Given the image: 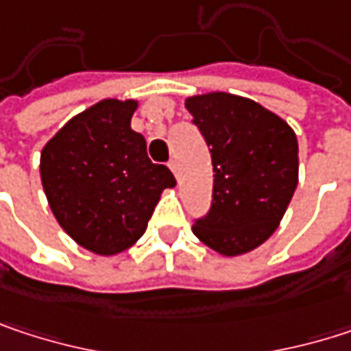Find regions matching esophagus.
Returning a JSON list of instances; mask_svg holds the SVG:
<instances>
[{
    "label": "esophagus",
    "mask_w": 351,
    "mask_h": 351,
    "mask_svg": "<svg viewBox=\"0 0 351 351\" xmlns=\"http://www.w3.org/2000/svg\"><path fill=\"white\" fill-rule=\"evenodd\" d=\"M169 169H171L173 175L178 176V165H176V160H171V162H169Z\"/></svg>",
    "instance_id": "1"
}]
</instances>
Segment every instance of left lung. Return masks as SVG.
Instances as JSON below:
<instances>
[{
    "mask_svg": "<svg viewBox=\"0 0 351 351\" xmlns=\"http://www.w3.org/2000/svg\"><path fill=\"white\" fill-rule=\"evenodd\" d=\"M193 123L211 146L213 205L193 234L234 258L262 245L280 226L299 182L295 130L264 106L213 91L184 99Z\"/></svg>",
    "mask_w": 351,
    "mask_h": 351,
    "instance_id": "8db88e82",
    "label": "left lung"
}]
</instances>
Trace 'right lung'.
Masks as SVG:
<instances>
[{
	"instance_id": "right-lung-1",
	"label": "right lung",
	"mask_w": 351,
	"mask_h": 351,
	"mask_svg": "<svg viewBox=\"0 0 351 351\" xmlns=\"http://www.w3.org/2000/svg\"><path fill=\"white\" fill-rule=\"evenodd\" d=\"M138 99H101L73 115L42 148L40 178L58 226L97 256L136 244L173 173L152 165L132 130Z\"/></svg>"
}]
</instances>
